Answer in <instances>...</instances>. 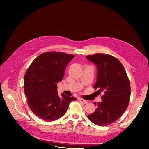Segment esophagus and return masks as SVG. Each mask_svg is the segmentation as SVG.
I'll return each mask as SVG.
<instances>
[{"instance_id":"esophagus-1","label":"esophagus","mask_w":149,"mask_h":149,"mask_svg":"<svg viewBox=\"0 0 149 149\" xmlns=\"http://www.w3.org/2000/svg\"><path fill=\"white\" fill-rule=\"evenodd\" d=\"M79 101L80 102L84 103V104H87V103H88V101H87V100H84V99H82V98H79Z\"/></svg>"}]
</instances>
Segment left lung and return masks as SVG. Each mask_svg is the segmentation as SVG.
Masks as SVG:
<instances>
[{
	"label": "left lung",
	"instance_id": "left-lung-1",
	"mask_svg": "<svg viewBox=\"0 0 149 149\" xmlns=\"http://www.w3.org/2000/svg\"><path fill=\"white\" fill-rule=\"evenodd\" d=\"M86 58L97 66V81L94 88L102 93V101L98 102L95 111L88 115L96 125L105 126L118 120L129 105L130 84L125 69L116 58L107 54H96Z\"/></svg>",
	"mask_w": 149,
	"mask_h": 149
}]
</instances>
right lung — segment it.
Here are the masks:
<instances>
[{
    "instance_id": "1",
    "label": "right lung",
    "mask_w": 149,
    "mask_h": 149,
    "mask_svg": "<svg viewBox=\"0 0 149 149\" xmlns=\"http://www.w3.org/2000/svg\"><path fill=\"white\" fill-rule=\"evenodd\" d=\"M74 55L47 52L36 58L24 76V87L31 111L46 121L56 120L64 115L70 102L77 100L62 93L59 97L57 83L62 81Z\"/></svg>"
}]
</instances>
